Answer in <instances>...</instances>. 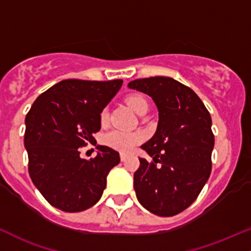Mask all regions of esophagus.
<instances>
[{
    "label": "esophagus",
    "mask_w": 251,
    "mask_h": 251,
    "mask_svg": "<svg viewBox=\"0 0 251 251\" xmlns=\"http://www.w3.org/2000/svg\"><path fill=\"white\" fill-rule=\"evenodd\" d=\"M126 159H127V156H126L125 153H120V161L121 162H125Z\"/></svg>",
    "instance_id": "34e87169"
}]
</instances>
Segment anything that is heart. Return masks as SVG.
<instances>
[{
    "instance_id": "heart-1",
    "label": "heart",
    "mask_w": 251,
    "mask_h": 251,
    "mask_svg": "<svg viewBox=\"0 0 251 251\" xmlns=\"http://www.w3.org/2000/svg\"><path fill=\"white\" fill-rule=\"evenodd\" d=\"M126 102L131 107L133 112L137 114H142L143 112L148 111L149 103L147 99L140 94H131L126 98ZM108 108H104L100 113V121L101 124H106L108 121ZM144 137L139 132H126V131H119V130H113L109 131L103 136L102 142L106 147L114 149V150L121 151V152H131L136 145L143 142Z\"/></svg>"
}]
</instances>
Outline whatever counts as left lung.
Instances as JSON below:
<instances>
[{"label":"left lung","mask_w":251,"mask_h":251,"mask_svg":"<svg viewBox=\"0 0 251 251\" xmlns=\"http://www.w3.org/2000/svg\"><path fill=\"white\" fill-rule=\"evenodd\" d=\"M128 87L150 95L159 112L155 136L142 145L152 159L139 158L133 175L137 199L156 216H176L195 201L210 177V112L191 88L170 77L134 79Z\"/></svg>","instance_id":"obj_1"}]
</instances>
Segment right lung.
I'll list each match as a JSON object with an SVG mask.
<instances>
[{
	"instance_id": "add662e5",
	"label": "right lung",
	"mask_w": 251,
	"mask_h": 251,
	"mask_svg": "<svg viewBox=\"0 0 251 251\" xmlns=\"http://www.w3.org/2000/svg\"><path fill=\"white\" fill-rule=\"evenodd\" d=\"M123 79H64L37 98L27 113L25 148L32 182L50 205L64 212L94 206L106 188L119 152L99 145L98 155L79 157V148L100 131V113L119 92Z\"/></svg>"
}]
</instances>
